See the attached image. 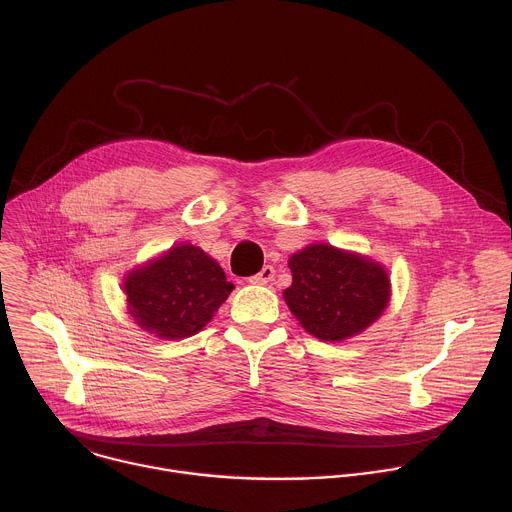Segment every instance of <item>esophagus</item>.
<instances>
[{"instance_id":"1","label":"esophagus","mask_w":512,"mask_h":512,"mask_svg":"<svg viewBox=\"0 0 512 512\" xmlns=\"http://www.w3.org/2000/svg\"><path fill=\"white\" fill-rule=\"evenodd\" d=\"M273 277H275V269H273L271 265H265L259 273H255L253 277H249V281L255 283V285H265V283H269Z\"/></svg>"}]
</instances>
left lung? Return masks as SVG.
Instances as JSON below:
<instances>
[{
    "mask_svg": "<svg viewBox=\"0 0 512 512\" xmlns=\"http://www.w3.org/2000/svg\"><path fill=\"white\" fill-rule=\"evenodd\" d=\"M294 281L283 298L312 336L340 342L371 326L385 310L391 287L387 271L332 245H310L289 259Z\"/></svg>",
    "mask_w": 512,
    "mask_h": 512,
    "instance_id": "obj_1",
    "label": "left lung"
}]
</instances>
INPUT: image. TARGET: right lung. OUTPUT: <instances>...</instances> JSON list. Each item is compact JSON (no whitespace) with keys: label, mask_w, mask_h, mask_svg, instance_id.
<instances>
[{"label":"right lung","mask_w":512,"mask_h":512,"mask_svg":"<svg viewBox=\"0 0 512 512\" xmlns=\"http://www.w3.org/2000/svg\"><path fill=\"white\" fill-rule=\"evenodd\" d=\"M233 283L200 247L178 245L125 279L129 314L160 338L176 340L202 330Z\"/></svg>","instance_id":"1"}]
</instances>
